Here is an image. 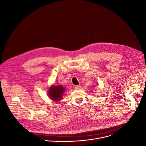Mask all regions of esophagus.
<instances>
[{"label":"esophagus","mask_w":146,"mask_h":146,"mask_svg":"<svg viewBox=\"0 0 146 146\" xmlns=\"http://www.w3.org/2000/svg\"><path fill=\"white\" fill-rule=\"evenodd\" d=\"M80 88H81V86H80V85H76V86H75V89L76 90L80 89Z\"/></svg>","instance_id":"esophagus-1"}]
</instances>
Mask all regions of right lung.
Segmentation results:
<instances>
[{
	"label": "right lung",
	"mask_w": 146,
	"mask_h": 146,
	"mask_svg": "<svg viewBox=\"0 0 146 146\" xmlns=\"http://www.w3.org/2000/svg\"><path fill=\"white\" fill-rule=\"evenodd\" d=\"M64 90V88L61 85H59L57 86H53L49 90L48 94L53 101L57 102L62 98Z\"/></svg>",
	"instance_id": "obj_1"
}]
</instances>
